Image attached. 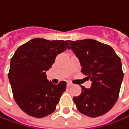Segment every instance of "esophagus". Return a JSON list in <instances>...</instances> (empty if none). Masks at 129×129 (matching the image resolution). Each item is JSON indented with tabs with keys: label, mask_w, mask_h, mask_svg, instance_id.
<instances>
[{
	"label": "esophagus",
	"mask_w": 129,
	"mask_h": 129,
	"mask_svg": "<svg viewBox=\"0 0 129 129\" xmlns=\"http://www.w3.org/2000/svg\"><path fill=\"white\" fill-rule=\"evenodd\" d=\"M72 85H73V84H72V83H70V82H68V83H67V86H68V87H70V86H72Z\"/></svg>",
	"instance_id": "esophagus-1"
}]
</instances>
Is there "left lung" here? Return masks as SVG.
Here are the masks:
<instances>
[{"label": "left lung", "instance_id": "8db88e82", "mask_svg": "<svg viewBox=\"0 0 129 129\" xmlns=\"http://www.w3.org/2000/svg\"><path fill=\"white\" fill-rule=\"evenodd\" d=\"M69 43L80 60L81 72L91 81V88L81 86V94L73 98L77 109L90 117L103 115L118 99L123 79L121 60L110 46L99 41L85 39Z\"/></svg>", "mask_w": 129, "mask_h": 129}]
</instances>
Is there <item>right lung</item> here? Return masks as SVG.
<instances>
[{
	"mask_svg": "<svg viewBox=\"0 0 129 129\" xmlns=\"http://www.w3.org/2000/svg\"><path fill=\"white\" fill-rule=\"evenodd\" d=\"M66 49H69V41L34 38L20 46L11 58L8 77L13 96L28 115L42 118L55 110L66 83L53 84L46 72Z\"/></svg>",
	"mask_w": 129,
	"mask_h": 129,
	"instance_id": "obj_1",
	"label": "right lung"
}]
</instances>
